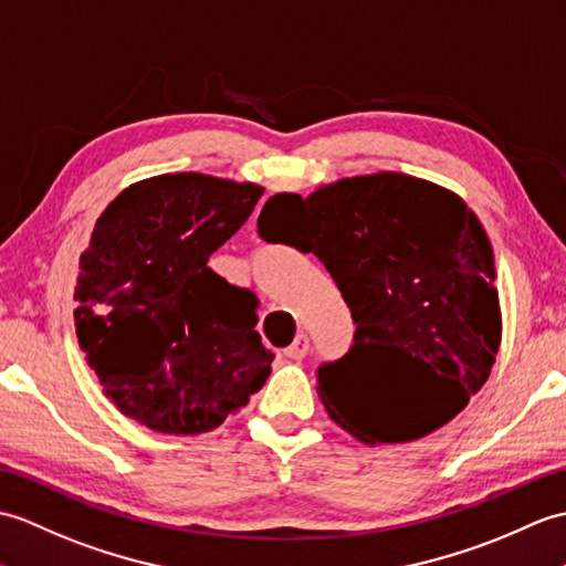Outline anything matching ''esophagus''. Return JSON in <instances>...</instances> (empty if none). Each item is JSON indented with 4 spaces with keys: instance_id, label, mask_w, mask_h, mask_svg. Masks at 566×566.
<instances>
[{
    "instance_id": "esophagus-1",
    "label": "esophagus",
    "mask_w": 566,
    "mask_h": 566,
    "mask_svg": "<svg viewBox=\"0 0 566 566\" xmlns=\"http://www.w3.org/2000/svg\"><path fill=\"white\" fill-rule=\"evenodd\" d=\"M307 350H310V338H307V334H297L295 342H293L291 346H287V348H283V356L291 358V360H300V358L307 356Z\"/></svg>"
}]
</instances>
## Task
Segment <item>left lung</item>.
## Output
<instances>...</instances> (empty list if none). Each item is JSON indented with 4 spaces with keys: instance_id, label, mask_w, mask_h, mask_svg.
<instances>
[{
    "instance_id": "8db88e82",
    "label": "left lung",
    "mask_w": 566,
    "mask_h": 566,
    "mask_svg": "<svg viewBox=\"0 0 566 566\" xmlns=\"http://www.w3.org/2000/svg\"><path fill=\"white\" fill-rule=\"evenodd\" d=\"M259 234L312 251L356 324L348 354L322 366L329 417L360 443H409L468 407L501 346L496 269L480 218L446 186L399 171L346 177L307 198L275 193ZM375 349L417 359L427 380L395 406Z\"/></svg>"
}]
</instances>
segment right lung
I'll use <instances>...</instances> for the list:
<instances>
[{
    "mask_svg": "<svg viewBox=\"0 0 566 566\" xmlns=\"http://www.w3.org/2000/svg\"><path fill=\"white\" fill-rule=\"evenodd\" d=\"M263 186L200 171L135 181L80 256L74 324L104 395L157 433H208L271 373L256 297L208 266Z\"/></svg>",
    "mask_w": 566,
    "mask_h": 566,
    "instance_id": "obj_1",
    "label": "right lung"
}]
</instances>
